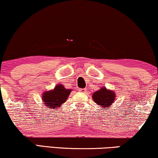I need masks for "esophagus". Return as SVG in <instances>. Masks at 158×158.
I'll use <instances>...</instances> for the list:
<instances>
[{"mask_svg":"<svg viewBox=\"0 0 158 158\" xmlns=\"http://www.w3.org/2000/svg\"><path fill=\"white\" fill-rule=\"evenodd\" d=\"M79 91L81 92V93H85L86 89H85V88H81V89H79Z\"/></svg>","mask_w":158,"mask_h":158,"instance_id":"obj_1","label":"esophagus"}]
</instances>
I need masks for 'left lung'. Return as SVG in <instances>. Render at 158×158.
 Returning a JSON list of instances; mask_svg holds the SVG:
<instances>
[{"mask_svg":"<svg viewBox=\"0 0 158 158\" xmlns=\"http://www.w3.org/2000/svg\"><path fill=\"white\" fill-rule=\"evenodd\" d=\"M92 98L97 105L105 109H109L116 99V94L114 90H109L106 88L101 87L100 90L94 92Z\"/></svg>","mask_w":158,"mask_h":158,"instance_id":"8db88e82","label":"left lung"}]
</instances>
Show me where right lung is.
<instances>
[{"label": "right lung", "mask_w": 158, "mask_h": 158, "mask_svg": "<svg viewBox=\"0 0 158 158\" xmlns=\"http://www.w3.org/2000/svg\"><path fill=\"white\" fill-rule=\"evenodd\" d=\"M72 89H67L62 84H57L52 90L43 93L42 100L47 109H57L66 102Z\"/></svg>", "instance_id": "1"}]
</instances>
